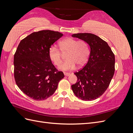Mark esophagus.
Wrapping results in <instances>:
<instances>
[{
    "instance_id": "obj_1",
    "label": "esophagus",
    "mask_w": 133,
    "mask_h": 133,
    "mask_svg": "<svg viewBox=\"0 0 133 133\" xmlns=\"http://www.w3.org/2000/svg\"><path fill=\"white\" fill-rule=\"evenodd\" d=\"M64 75H65V76H69L70 75V73H66V72H64Z\"/></svg>"
}]
</instances>
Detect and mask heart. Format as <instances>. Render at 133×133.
<instances>
[{"mask_svg": "<svg viewBox=\"0 0 133 133\" xmlns=\"http://www.w3.org/2000/svg\"><path fill=\"white\" fill-rule=\"evenodd\" d=\"M59 49L55 46H51L49 50V56L54 65L59 66L62 62V54L66 53V60L59 66L60 70H73L76 65L82 66L87 63L89 58V48L83 41H78L74 38H67L59 42Z\"/></svg>", "mask_w": 133, "mask_h": 133, "instance_id": "b5f03b06", "label": "heart"}]
</instances>
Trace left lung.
I'll return each mask as SVG.
<instances>
[{"label": "left lung", "mask_w": 133, "mask_h": 133, "mask_svg": "<svg viewBox=\"0 0 133 133\" xmlns=\"http://www.w3.org/2000/svg\"><path fill=\"white\" fill-rule=\"evenodd\" d=\"M72 37L83 40L90 48L89 59L74 74L77 82L71 85L76 96L85 101L98 98L106 91L115 71V56L108 43L95 34L78 33Z\"/></svg>", "instance_id": "obj_1"}]
</instances>
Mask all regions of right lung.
<instances>
[{"label": "right lung", "instance_id": "right-lung-1", "mask_svg": "<svg viewBox=\"0 0 133 133\" xmlns=\"http://www.w3.org/2000/svg\"><path fill=\"white\" fill-rule=\"evenodd\" d=\"M63 34L45 30L34 32L20 42L14 57V74L20 89L36 100L53 95L59 81L64 77L49 56L51 46Z\"/></svg>", "mask_w": 133, "mask_h": 133}]
</instances>
